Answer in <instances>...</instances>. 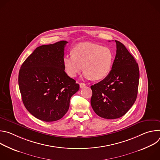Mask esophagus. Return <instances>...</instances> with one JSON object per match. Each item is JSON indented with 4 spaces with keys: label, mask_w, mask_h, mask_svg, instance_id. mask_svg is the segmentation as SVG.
I'll use <instances>...</instances> for the list:
<instances>
[{
    "label": "esophagus",
    "mask_w": 160,
    "mask_h": 160,
    "mask_svg": "<svg viewBox=\"0 0 160 160\" xmlns=\"http://www.w3.org/2000/svg\"><path fill=\"white\" fill-rule=\"evenodd\" d=\"M85 86V84L84 83H80V87L82 88H83Z\"/></svg>",
    "instance_id": "esophagus-1"
}]
</instances>
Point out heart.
I'll list each match as a JSON object with an SVG mask.
<instances>
[{
  "label": "heart",
  "mask_w": 160,
  "mask_h": 160,
  "mask_svg": "<svg viewBox=\"0 0 160 160\" xmlns=\"http://www.w3.org/2000/svg\"><path fill=\"white\" fill-rule=\"evenodd\" d=\"M111 49L90 43H80L72 49V55L63 58L64 70L68 76L75 77L83 70L84 77L96 80L105 78L111 72L114 62Z\"/></svg>",
  "instance_id": "obj_1"
}]
</instances>
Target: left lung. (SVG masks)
Masks as SVG:
<instances>
[{
    "label": "left lung",
    "mask_w": 160,
    "mask_h": 160,
    "mask_svg": "<svg viewBox=\"0 0 160 160\" xmlns=\"http://www.w3.org/2000/svg\"><path fill=\"white\" fill-rule=\"evenodd\" d=\"M115 42L117 54L111 72L104 80L90 87L91 106L98 116L106 119H116L125 115L138 92V64L122 43Z\"/></svg>",
    "instance_id": "left-lung-1"
}]
</instances>
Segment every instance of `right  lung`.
Returning <instances> with one entry per match:
<instances>
[{
	"label": "right lung",
	"mask_w": 160,
	"mask_h": 160,
	"mask_svg": "<svg viewBox=\"0 0 160 160\" xmlns=\"http://www.w3.org/2000/svg\"><path fill=\"white\" fill-rule=\"evenodd\" d=\"M68 42L62 40L36 48L22 64L18 84L22 101L35 118L44 122L62 118L79 84L64 72L63 58Z\"/></svg>",
	"instance_id": "right-lung-1"
}]
</instances>
